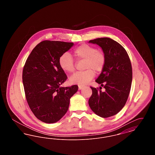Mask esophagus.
<instances>
[{"instance_id":"1","label":"esophagus","mask_w":155,"mask_h":155,"mask_svg":"<svg viewBox=\"0 0 155 155\" xmlns=\"http://www.w3.org/2000/svg\"><path fill=\"white\" fill-rule=\"evenodd\" d=\"M83 88V86H82V85H79L78 86V89H79V90H81Z\"/></svg>"}]
</instances>
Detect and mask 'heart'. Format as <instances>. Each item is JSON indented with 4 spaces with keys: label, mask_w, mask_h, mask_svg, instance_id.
<instances>
[{
    "label": "heart",
    "mask_w": 155,
    "mask_h": 155,
    "mask_svg": "<svg viewBox=\"0 0 155 155\" xmlns=\"http://www.w3.org/2000/svg\"><path fill=\"white\" fill-rule=\"evenodd\" d=\"M74 56L77 60H85L82 72L76 73L71 77L70 81L79 85H85L92 80L95 72L103 70L106 58L103 52L97 51L96 48L87 44H82L74 51ZM59 66L65 72L73 73L75 70L74 59L68 53L63 54L59 58Z\"/></svg>",
    "instance_id": "obj_1"
}]
</instances>
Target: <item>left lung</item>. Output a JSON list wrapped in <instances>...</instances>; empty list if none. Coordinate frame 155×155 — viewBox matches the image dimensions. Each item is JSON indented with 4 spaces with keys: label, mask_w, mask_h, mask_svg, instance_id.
<instances>
[{
    "label": "left lung",
    "mask_w": 155,
    "mask_h": 155,
    "mask_svg": "<svg viewBox=\"0 0 155 155\" xmlns=\"http://www.w3.org/2000/svg\"><path fill=\"white\" fill-rule=\"evenodd\" d=\"M89 42L99 45L106 58L102 73L96 80L105 91L91 87L92 94L89 106L97 116L109 117L123 108L128 97L133 79L131 61L125 49L111 38H97Z\"/></svg>",
    "instance_id": "1"
}]
</instances>
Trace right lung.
Instances as JSON below:
<instances>
[{"label": "right lung", "instance_id": "1", "mask_svg": "<svg viewBox=\"0 0 155 155\" xmlns=\"http://www.w3.org/2000/svg\"><path fill=\"white\" fill-rule=\"evenodd\" d=\"M74 44L44 41L34 48L22 71L25 97L35 117L46 123L58 121L68 109L78 87H61L67 78L59 66L60 57Z\"/></svg>", "mask_w": 155, "mask_h": 155}]
</instances>
